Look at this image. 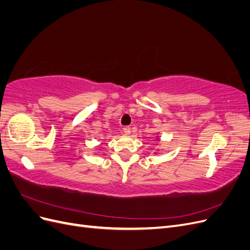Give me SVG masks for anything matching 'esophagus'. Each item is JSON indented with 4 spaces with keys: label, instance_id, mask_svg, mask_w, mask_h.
I'll return each instance as SVG.
<instances>
[{
    "label": "esophagus",
    "instance_id": "1",
    "mask_svg": "<svg viewBox=\"0 0 250 250\" xmlns=\"http://www.w3.org/2000/svg\"><path fill=\"white\" fill-rule=\"evenodd\" d=\"M123 131H124L125 134H130V132H131L130 127H129V126H125V127L123 128Z\"/></svg>",
    "mask_w": 250,
    "mask_h": 250
}]
</instances>
